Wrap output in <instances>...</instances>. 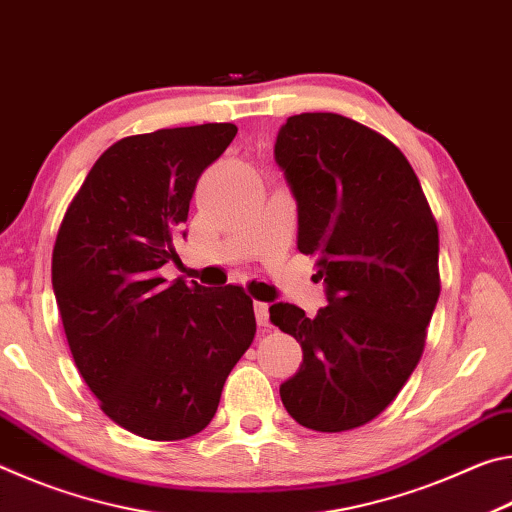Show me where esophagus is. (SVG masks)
Listing matches in <instances>:
<instances>
[{"mask_svg":"<svg viewBox=\"0 0 512 512\" xmlns=\"http://www.w3.org/2000/svg\"><path fill=\"white\" fill-rule=\"evenodd\" d=\"M255 318L259 327H271V314H268L266 302H255Z\"/></svg>","mask_w":512,"mask_h":512,"instance_id":"1","label":"esophagus"}]
</instances>
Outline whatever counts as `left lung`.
Segmentation results:
<instances>
[{"label": "left lung", "mask_w": 512, "mask_h": 512, "mask_svg": "<svg viewBox=\"0 0 512 512\" xmlns=\"http://www.w3.org/2000/svg\"><path fill=\"white\" fill-rule=\"evenodd\" d=\"M275 160L298 201V250L316 257L329 305L309 318L291 302L271 320L302 348L280 386L302 427H363L418 366L440 296L438 225L397 146L334 112L293 115Z\"/></svg>", "instance_id": "left-lung-1"}]
</instances>
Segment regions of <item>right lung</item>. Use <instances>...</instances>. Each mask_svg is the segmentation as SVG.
Masks as SVG:
<instances>
[{"mask_svg":"<svg viewBox=\"0 0 512 512\" xmlns=\"http://www.w3.org/2000/svg\"><path fill=\"white\" fill-rule=\"evenodd\" d=\"M235 124L124 137L69 203L51 284L81 377L101 411L149 440H183L214 418L230 370L255 339L248 293L167 282L201 173Z\"/></svg>","mask_w":512,"mask_h":512,"instance_id":"add662e5","label":"right lung"}]
</instances>
